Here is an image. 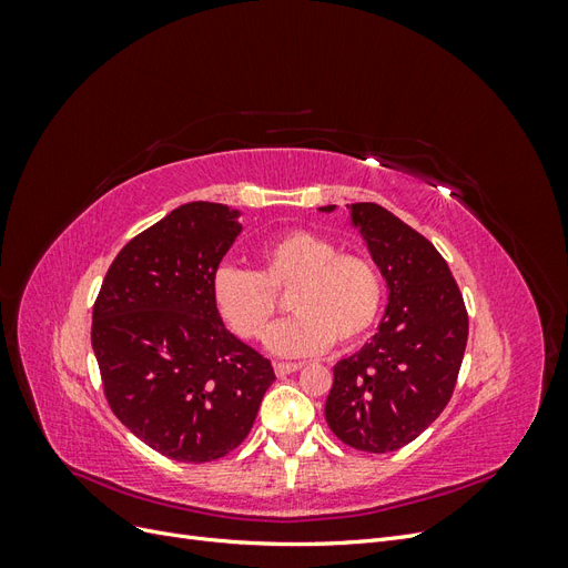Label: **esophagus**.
<instances>
[{
  "label": "esophagus",
  "mask_w": 568,
  "mask_h": 568,
  "mask_svg": "<svg viewBox=\"0 0 568 568\" xmlns=\"http://www.w3.org/2000/svg\"><path fill=\"white\" fill-rule=\"evenodd\" d=\"M298 369H303V363H274V372H277V376L294 374Z\"/></svg>",
  "instance_id": "34e87169"
}]
</instances>
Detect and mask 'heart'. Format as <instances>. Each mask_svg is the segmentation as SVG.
Masks as SVG:
<instances>
[{"label":"heart","mask_w":568,"mask_h":568,"mask_svg":"<svg viewBox=\"0 0 568 568\" xmlns=\"http://www.w3.org/2000/svg\"><path fill=\"white\" fill-rule=\"evenodd\" d=\"M257 272L225 265L213 274L217 315L242 338H261L277 313V296L291 291L288 311L265 343L280 357L317 355L365 338L382 315L384 280L369 257L341 253L322 234L294 230L263 246Z\"/></svg>","instance_id":"1"}]
</instances>
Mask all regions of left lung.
Instances as JSON below:
<instances>
[{
  "label": "left lung",
  "mask_w": 568,
  "mask_h": 568,
  "mask_svg": "<svg viewBox=\"0 0 568 568\" xmlns=\"http://www.w3.org/2000/svg\"><path fill=\"white\" fill-rule=\"evenodd\" d=\"M351 225L386 280L388 303L372 336L334 367L324 417L355 450L393 453L448 405L467 348L469 317L434 244L376 203H351ZM334 213L336 205H322Z\"/></svg>",
  "instance_id": "1"
}]
</instances>
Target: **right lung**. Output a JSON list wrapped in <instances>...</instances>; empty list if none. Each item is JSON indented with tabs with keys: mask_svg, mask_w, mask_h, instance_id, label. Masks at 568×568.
Masks as SVG:
<instances>
[{
	"mask_svg": "<svg viewBox=\"0 0 568 568\" xmlns=\"http://www.w3.org/2000/svg\"><path fill=\"white\" fill-rule=\"evenodd\" d=\"M242 211L192 201L115 255L94 303L92 348L113 415L149 448L203 464L242 443L274 372L225 329L213 274Z\"/></svg>",
	"mask_w": 568,
	"mask_h": 568,
	"instance_id": "right-lung-1",
	"label": "right lung"
}]
</instances>
